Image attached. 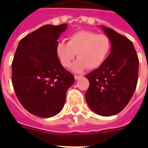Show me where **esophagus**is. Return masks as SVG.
Returning <instances> with one entry per match:
<instances>
[{"label": "esophagus", "mask_w": 148, "mask_h": 148, "mask_svg": "<svg viewBox=\"0 0 148 148\" xmlns=\"http://www.w3.org/2000/svg\"><path fill=\"white\" fill-rule=\"evenodd\" d=\"M81 77H82L81 75H74V78H75V80H78V79L81 78Z\"/></svg>", "instance_id": "34e87169"}]
</instances>
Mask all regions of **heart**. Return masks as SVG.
Instances as JSON below:
<instances>
[{
    "instance_id": "obj_1",
    "label": "heart",
    "mask_w": 148,
    "mask_h": 148,
    "mask_svg": "<svg viewBox=\"0 0 148 148\" xmlns=\"http://www.w3.org/2000/svg\"><path fill=\"white\" fill-rule=\"evenodd\" d=\"M110 47L111 41L108 35L81 31L70 36L67 42L58 43L56 54L62 66L69 67L77 53L78 59L72 66V70L81 72L87 67L95 69L100 67L106 60Z\"/></svg>"
}]
</instances>
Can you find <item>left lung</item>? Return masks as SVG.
<instances>
[{"label": "left lung", "instance_id": "1", "mask_svg": "<svg viewBox=\"0 0 148 148\" xmlns=\"http://www.w3.org/2000/svg\"><path fill=\"white\" fill-rule=\"evenodd\" d=\"M111 41L104 62L86 75L90 82L85 98L97 114L104 117L120 113L135 91L139 60L133 43L113 29L101 27Z\"/></svg>", "mask_w": 148, "mask_h": 148}]
</instances>
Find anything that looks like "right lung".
I'll list each match as a JSON object with an SVG mask.
<instances>
[{
  "mask_svg": "<svg viewBox=\"0 0 148 148\" xmlns=\"http://www.w3.org/2000/svg\"><path fill=\"white\" fill-rule=\"evenodd\" d=\"M67 24H47L20 40L12 62L15 94L27 111L40 117L62 110L74 75L64 69L56 54L60 34Z\"/></svg>",
  "mask_w": 148,
  "mask_h": 148,
  "instance_id": "right-lung-1",
  "label": "right lung"
}]
</instances>
